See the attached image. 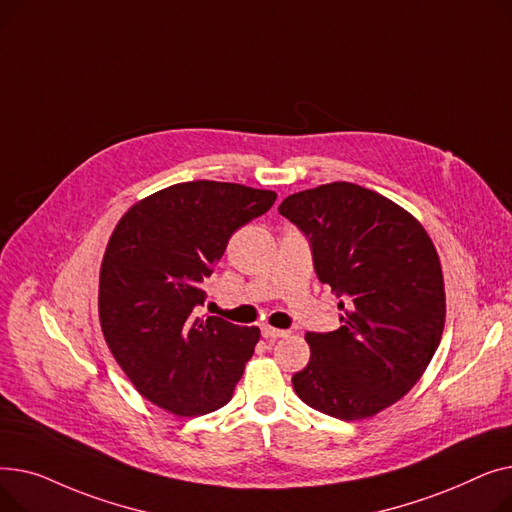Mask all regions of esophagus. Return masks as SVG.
<instances>
[{
	"label": "esophagus",
	"mask_w": 512,
	"mask_h": 512,
	"mask_svg": "<svg viewBox=\"0 0 512 512\" xmlns=\"http://www.w3.org/2000/svg\"><path fill=\"white\" fill-rule=\"evenodd\" d=\"M261 336H263V338H267V340H278V338L288 336V332H286V330L272 328V326H263V328H261Z\"/></svg>",
	"instance_id": "esophagus-1"
}]
</instances>
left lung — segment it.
<instances>
[{
  "instance_id": "8db88e82",
  "label": "left lung",
  "mask_w": 512,
  "mask_h": 512,
  "mask_svg": "<svg viewBox=\"0 0 512 512\" xmlns=\"http://www.w3.org/2000/svg\"><path fill=\"white\" fill-rule=\"evenodd\" d=\"M278 211L309 240L315 274L340 299V328L307 332L311 359L292 386L342 421L394 405L423 375L444 332L434 242L390 199L353 182L286 197Z\"/></svg>"
}]
</instances>
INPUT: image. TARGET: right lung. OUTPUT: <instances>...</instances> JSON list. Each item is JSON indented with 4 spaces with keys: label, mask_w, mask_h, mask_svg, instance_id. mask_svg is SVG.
<instances>
[{
    "label": "right lung",
    "mask_w": 512,
    "mask_h": 512,
    "mask_svg": "<svg viewBox=\"0 0 512 512\" xmlns=\"http://www.w3.org/2000/svg\"><path fill=\"white\" fill-rule=\"evenodd\" d=\"M274 201V191L195 180L143 199L118 222L101 263V330L153 405L195 417L230 402L259 330L199 319L195 309L230 236Z\"/></svg>",
    "instance_id": "right-lung-1"
}]
</instances>
